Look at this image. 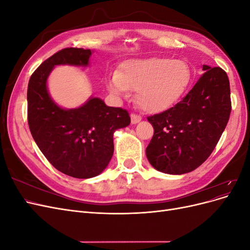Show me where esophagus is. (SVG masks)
I'll return each instance as SVG.
<instances>
[{
	"instance_id": "34e87169",
	"label": "esophagus",
	"mask_w": 250,
	"mask_h": 250,
	"mask_svg": "<svg viewBox=\"0 0 250 250\" xmlns=\"http://www.w3.org/2000/svg\"><path fill=\"white\" fill-rule=\"evenodd\" d=\"M130 118H131V123H132V124H137V123H139L140 121L142 120V117L139 116V115H137V113H131Z\"/></svg>"
}]
</instances>
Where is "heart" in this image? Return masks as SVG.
Here are the masks:
<instances>
[{"instance_id":"obj_1","label":"heart","mask_w":250,"mask_h":250,"mask_svg":"<svg viewBox=\"0 0 250 250\" xmlns=\"http://www.w3.org/2000/svg\"><path fill=\"white\" fill-rule=\"evenodd\" d=\"M191 79V66L184 59H129L108 78L107 87L118 96H126L129 89L137 90L135 100L142 109L161 112L180 99Z\"/></svg>"}]
</instances>
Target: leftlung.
I'll return each mask as SVG.
<instances>
[{
  "label": "left lung",
  "mask_w": 250,
  "mask_h": 250,
  "mask_svg": "<svg viewBox=\"0 0 250 250\" xmlns=\"http://www.w3.org/2000/svg\"><path fill=\"white\" fill-rule=\"evenodd\" d=\"M206 71L183 100L148 117L154 133L146 148L149 163L168 174L188 173L208 160L220 140L231 110L228 74Z\"/></svg>",
  "instance_id": "obj_1"
}]
</instances>
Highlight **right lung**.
I'll return each instance as SVG.
<instances>
[{"label":"right lung","mask_w":250,"mask_h":250,"mask_svg":"<svg viewBox=\"0 0 250 250\" xmlns=\"http://www.w3.org/2000/svg\"><path fill=\"white\" fill-rule=\"evenodd\" d=\"M92 51L65 48L37 67L28 83V125L53 167L75 178L95 177L113 154V132L130 124L129 113L106 106L99 98L79 108L63 109L53 102L47 79L54 65H87Z\"/></svg>","instance_id":"right-lung-1"}]
</instances>
